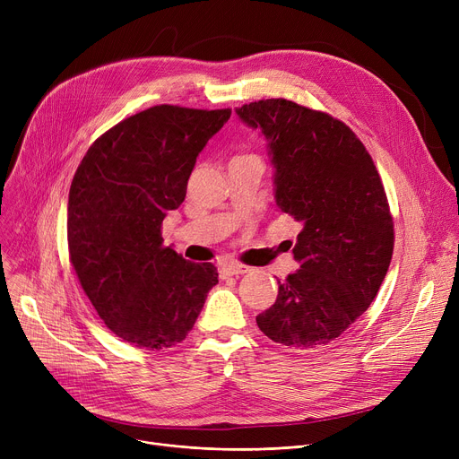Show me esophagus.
<instances>
[{
  "mask_svg": "<svg viewBox=\"0 0 459 459\" xmlns=\"http://www.w3.org/2000/svg\"><path fill=\"white\" fill-rule=\"evenodd\" d=\"M249 268L244 266V264H236V262H229V264H221L220 266V277L221 279H229V277H238L247 273Z\"/></svg>",
  "mask_w": 459,
  "mask_h": 459,
  "instance_id": "obj_1",
  "label": "esophagus"
}]
</instances>
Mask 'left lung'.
I'll return each mask as SVG.
<instances>
[{
    "mask_svg": "<svg viewBox=\"0 0 459 459\" xmlns=\"http://www.w3.org/2000/svg\"><path fill=\"white\" fill-rule=\"evenodd\" d=\"M268 141L281 212L301 223L299 270L279 281L256 316L273 342L308 350L333 342L370 307L393 258L387 195L365 144L341 120L284 99L236 108Z\"/></svg>",
    "mask_w": 459,
    "mask_h": 459,
    "instance_id": "left-lung-1",
    "label": "left lung"
}]
</instances>
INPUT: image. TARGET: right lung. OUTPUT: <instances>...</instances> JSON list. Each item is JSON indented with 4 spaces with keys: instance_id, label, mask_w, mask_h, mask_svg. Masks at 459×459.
Listing matches in <instances>:
<instances>
[{
    "instance_id": "right-lung-1",
    "label": "right lung",
    "mask_w": 459,
    "mask_h": 459,
    "mask_svg": "<svg viewBox=\"0 0 459 459\" xmlns=\"http://www.w3.org/2000/svg\"><path fill=\"white\" fill-rule=\"evenodd\" d=\"M230 109L154 106L92 143L68 193V253L83 292L125 342H182L217 284V268L163 246L161 223Z\"/></svg>"
}]
</instances>
